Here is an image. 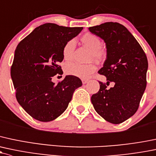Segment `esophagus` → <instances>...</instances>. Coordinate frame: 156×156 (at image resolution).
Returning <instances> with one entry per match:
<instances>
[{"instance_id":"esophagus-1","label":"esophagus","mask_w":156,"mask_h":156,"mask_svg":"<svg viewBox=\"0 0 156 156\" xmlns=\"http://www.w3.org/2000/svg\"><path fill=\"white\" fill-rule=\"evenodd\" d=\"M81 81H82V83H83V84H86V83H87L88 81H88L87 79H82V80H81Z\"/></svg>"}]
</instances>
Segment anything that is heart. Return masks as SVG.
I'll return each instance as SVG.
<instances>
[{"label":"heart","instance_id":"heart-1","mask_svg":"<svg viewBox=\"0 0 156 156\" xmlns=\"http://www.w3.org/2000/svg\"><path fill=\"white\" fill-rule=\"evenodd\" d=\"M81 41L86 45L91 52L90 54V60L96 59L101 60L105 56V52L101 48V39L96 34L92 33H86L81 37ZM75 42L74 39H70L65 43L63 48V57L66 61L72 60L75 49ZM65 72L68 75L78 77L80 78H87L90 75L96 71V66L94 63L80 64L78 63H69L65 66Z\"/></svg>","mask_w":156,"mask_h":156}]
</instances>
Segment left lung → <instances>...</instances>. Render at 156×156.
Instances as JSON below:
<instances>
[{
    "label": "left lung",
    "mask_w": 156,
    "mask_h": 156,
    "mask_svg": "<svg viewBox=\"0 0 156 156\" xmlns=\"http://www.w3.org/2000/svg\"><path fill=\"white\" fill-rule=\"evenodd\" d=\"M89 30L104 40L107 49V57L99 71L107 78V83L99 81L100 89L92 96V104L106 121L121 123L138 109L147 87V56L133 35L119 23L105 22ZM110 82L115 86L108 90L106 85Z\"/></svg>",
    "instance_id": "8db88e82"
}]
</instances>
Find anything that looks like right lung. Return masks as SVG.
I'll list each match as a JSON object with an SVG mask.
<instances>
[{"mask_svg": "<svg viewBox=\"0 0 156 156\" xmlns=\"http://www.w3.org/2000/svg\"><path fill=\"white\" fill-rule=\"evenodd\" d=\"M83 27H67L46 23L36 27L21 41L15 51L11 78L18 102L35 119L49 122L61 115L73 93L82 85L81 79L66 75L60 82L52 78L62 75L65 43Z\"/></svg>", "mask_w": 156, "mask_h": 156, "instance_id": "right-lung-1", "label": "right lung"}]
</instances>
